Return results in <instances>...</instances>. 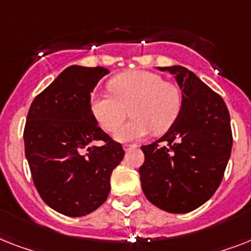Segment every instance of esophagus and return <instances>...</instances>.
Listing matches in <instances>:
<instances>
[{"label":"esophagus","instance_id":"esophagus-1","mask_svg":"<svg viewBox=\"0 0 251 251\" xmlns=\"http://www.w3.org/2000/svg\"><path fill=\"white\" fill-rule=\"evenodd\" d=\"M135 147H138L137 145H124V150L125 151H130V150L135 149Z\"/></svg>","mask_w":251,"mask_h":251}]
</instances>
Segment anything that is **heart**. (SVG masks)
<instances>
[{"mask_svg":"<svg viewBox=\"0 0 251 251\" xmlns=\"http://www.w3.org/2000/svg\"><path fill=\"white\" fill-rule=\"evenodd\" d=\"M112 94L98 92L91 98V110L102 129L113 131L129 111L133 117L119 128L114 137L121 142L137 141L153 130L163 133L178 116L182 96L176 84L146 70H133L114 76Z\"/></svg>","mask_w":251,"mask_h":251,"instance_id":"obj_1","label":"heart"}]
</instances>
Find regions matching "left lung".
I'll list each match as a JSON object with an SVG mask.
<instances>
[{"label":"left lung","mask_w":251,"mask_h":251,"mask_svg":"<svg viewBox=\"0 0 251 251\" xmlns=\"http://www.w3.org/2000/svg\"><path fill=\"white\" fill-rule=\"evenodd\" d=\"M175 75L182 104L167 133L142 146L146 198L171 214H186L214 195L232 151L230 117L220 95L183 66L157 68Z\"/></svg>","instance_id":"8db88e82"}]
</instances>
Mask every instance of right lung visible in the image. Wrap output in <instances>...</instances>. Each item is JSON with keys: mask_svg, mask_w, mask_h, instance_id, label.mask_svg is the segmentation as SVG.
<instances>
[{"mask_svg": "<svg viewBox=\"0 0 251 251\" xmlns=\"http://www.w3.org/2000/svg\"><path fill=\"white\" fill-rule=\"evenodd\" d=\"M109 70L73 65L29 106L25 151L41 199L57 212L78 218L101 206L110 175L125 151L98 125L91 92ZM102 140V146L93 143Z\"/></svg>", "mask_w": 251, "mask_h": 251, "instance_id": "right-lung-1", "label": "right lung"}]
</instances>
